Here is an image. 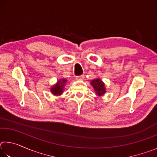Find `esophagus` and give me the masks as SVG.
Wrapping results in <instances>:
<instances>
[{"instance_id":"34e87169","label":"esophagus","mask_w":157,"mask_h":157,"mask_svg":"<svg viewBox=\"0 0 157 157\" xmlns=\"http://www.w3.org/2000/svg\"><path fill=\"white\" fill-rule=\"evenodd\" d=\"M84 79V75H82L80 76H78L76 77V79L77 80H83Z\"/></svg>"}]
</instances>
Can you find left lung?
Wrapping results in <instances>:
<instances>
[{"label": "left lung", "mask_w": 157, "mask_h": 157, "mask_svg": "<svg viewBox=\"0 0 157 157\" xmlns=\"http://www.w3.org/2000/svg\"><path fill=\"white\" fill-rule=\"evenodd\" d=\"M91 85L94 89V91L98 96H103L106 93L105 84L102 80L98 78L92 79L91 81Z\"/></svg>", "instance_id": "obj_1"}]
</instances>
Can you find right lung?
<instances>
[{
    "label": "right lung",
    "mask_w": 157,
    "mask_h": 157,
    "mask_svg": "<svg viewBox=\"0 0 157 157\" xmlns=\"http://www.w3.org/2000/svg\"><path fill=\"white\" fill-rule=\"evenodd\" d=\"M66 83H67V79L65 78L58 79L57 83L52 85L50 87V92H51V94L55 95V96H59L64 91Z\"/></svg>",
    "instance_id": "obj_1"
}]
</instances>
